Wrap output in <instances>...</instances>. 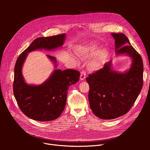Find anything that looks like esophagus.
I'll return each mask as SVG.
<instances>
[{"mask_svg": "<svg viewBox=\"0 0 150 150\" xmlns=\"http://www.w3.org/2000/svg\"><path fill=\"white\" fill-rule=\"evenodd\" d=\"M85 77H86V74H85V72L82 71L81 73V76H80V80L81 81H83L85 79Z\"/></svg>", "mask_w": 150, "mask_h": 150, "instance_id": "34e87169", "label": "esophagus"}]
</instances>
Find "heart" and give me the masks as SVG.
<instances>
[{
	"instance_id": "heart-1",
	"label": "heart",
	"mask_w": 150,
	"mask_h": 150,
	"mask_svg": "<svg viewBox=\"0 0 150 150\" xmlns=\"http://www.w3.org/2000/svg\"><path fill=\"white\" fill-rule=\"evenodd\" d=\"M76 54L82 59L92 58L88 64V69L91 72L101 69L108 59L109 53L105 50H98L94 45L79 46L76 49Z\"/></svg>"
}]
</instances>
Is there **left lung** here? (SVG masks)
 I'll list each match as a JSON object with an SVG mask.
<instances>
[{"mask_svg":"<svg viewBox=\"0 0 150 150\" xmlns=\"http://www.w3.org/2000/svg\"><path fill=\"white\" fill-rule=\"evenodd\" d=\"M115 40L116 56L126 55L132 59L124 72L112 68V60L103 69L86 78L90 86L88 100L94 114L101 119H113L126 114L139 96L143 85V62L139 54L123 33H112Z\"/></svg>","mask_w":150,"mask_h":150,"instance_id":"left-lung-1","label":"left lung"}]
</instances>
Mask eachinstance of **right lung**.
Returning <instances> with one entry per match:
<instances>
[{
	"label": "right lung",
	"mask_w": 150,
	"mask_h": 150,
	"mask_svg": "<svg viewBox=\"0 0 150 150\" xmlns=\"http://www.w3.org/2000/svg\"><path fill=\"white\" fill-rule=\"evenodd\" d=\"M66 34L40 37L18 57L14 68L13 94L20 109L27 116L37 121H50L58 118L65 108L67 93L71 85L76 83L80 73L74 69H55L50 76L40 85L27 83L22 69L28 54L37 50L50 51L61 47ZM56 68L55 57L47 55Z\"/></svg>",
	"instance_id": "1"
}]
</instances>
